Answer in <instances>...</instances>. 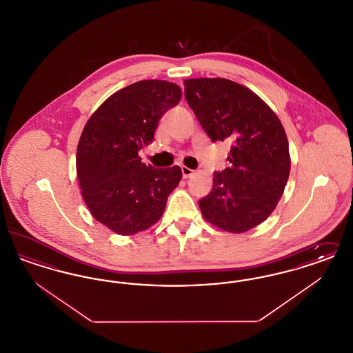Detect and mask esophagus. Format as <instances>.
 <instances>
[{
    "mask_svg": "<svg viewBox=\"0 0 353 353\" xmlns=\"http://www.w3.org/2000/svg\"><path fill=\"white\" fill-rule=\"evenodd\" d=\"M181 172H183V177H184V179L190 177V176L194 173V170H192V169L188 168V167H181Z\"/></svg>",
    "mask_w": 353,
    "mask_h": 353,
    "instance_id": "1",
    "label": "esophagus"
}]
</instances>
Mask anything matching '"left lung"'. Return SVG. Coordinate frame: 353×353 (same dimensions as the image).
I'll use <instances>...</instances> for the list:
<instances>
[{
    "mask_svg": "<svg viewBox=\"0 0 353 353\" xmlns=\"http://www.w3.org/2000/svg\"><path fill=\"white\" fill-rule=\"evenodd\" d=\"M185 98L213 141L230 143V168L214 173L212 192L199 201L208 222L245 233L274 212L291 160L281 120L252 90L223 78L185 79Z\"/></svg>",
    "mask_w": 353,
    "mask_h": 353,
    "instance_id": "8db88e82",
    "label": "left lung"
}]
</instances>
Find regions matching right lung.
Returning a JSON list of instances; mask_svg holds the SVG:
<instances>
[{"instance_id":"obj_1","label":"right lung","mask_w":353,"mask_h":353,"mask_svg":"<svg viewBox=\"0 0 353 353\" xmlns=\"http://www.w3.org/2000/svg\"><path fill=\"white\" fill-rule=\"evenodd\" d=\"M181 88L167 81H140L112 94L84 125L77 174L92 217L120 235L150 229L161 219L183 172L154 169L139 151L153 141L159 120L179 104Z\"/></svg>"}]
</instances>
